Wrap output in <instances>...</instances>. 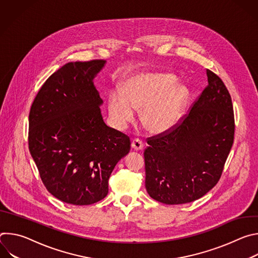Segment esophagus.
Segmentation results:
<instances>
[{
    "label": "esophagus",
    "instance_id": "1",
    "mask_svg": "<svg viewBox=\"0 0 258 258\" xmlns=\"http://www.w3.org/2000/svg\"><path fill=\"white\" fill-rule=\"evenodd\" d=\"M132 147L135 150L139 151V150H142L144 148V143L140 139H134L133 142H132Z\"/></svg>",
    "mask_w": 258,
    "mask_h": 258
}]
</instances>
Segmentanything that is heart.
<instances>
[{
  "label": "heart",
  "instance_id": "1",
  "mask_svg": "<svg viewBox=\"0 0 258 258\" xmlns=\"http://www.w3.org/2000/svg\"><path fill=\"white\" fill-rule=\"evenodd\" d=\"M170 73H139L124 82L120 93L109 97L110 117L118 128H123L135 118L134 110H141L143 125L153 134L172 130L185 112L188 91L175 84Z\"/></svg>",
  "mask_w": 258,
  "mask_h": 258
}]
</instances>
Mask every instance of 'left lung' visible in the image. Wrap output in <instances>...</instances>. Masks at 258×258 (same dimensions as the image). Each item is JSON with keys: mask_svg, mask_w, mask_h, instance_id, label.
<instances>
[{"mask_svg": "<svg viewBox=\"0 0 258 258\" xmlns=\"http://www.w3.org/2000/svg\"><path fill=\"white\" fill-rule=\"evenodd\" d=\"M206 73L208 85L189 112L172 130L147 138L145 186L158 202L195 201L222 176L234 143V109L222 79L209 69Z\"/></svg>", "mask_w": 258, "mask_h": 258, "instance_id": "1", "label": "left lung"}]
</instances>
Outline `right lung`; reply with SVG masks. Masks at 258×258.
<instances>
[{
    "label": "right lung",
    "instance_id": "add662e5",
    "mask_svg": "<svg viewBox=\"0 0 258 258\" xmlns=\"http://www.w3.org/2000/svg\"><path fill=\"white\" fill-rule=\"evenodd\" d=\"M104 64H65L44 83L29 111L28 148L44 186L73 205L104 199L112 170L131 149L130 137L101 115L93 80Z\"/></svg>",
    "mask_w": 258,
    "mask_h": 258
}]
</instances>
